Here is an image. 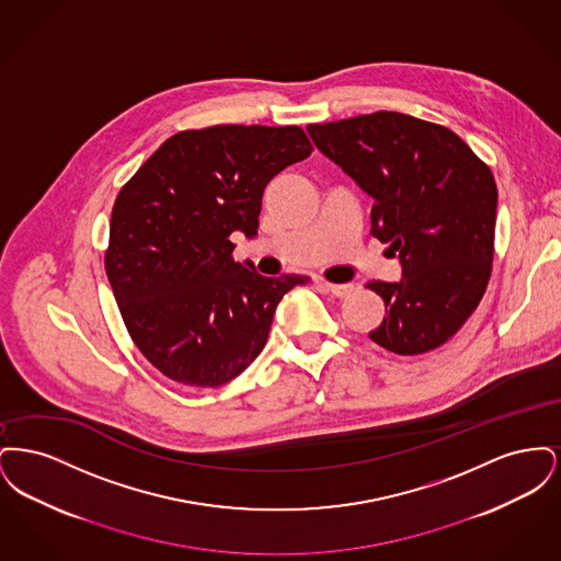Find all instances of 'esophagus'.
Wrapping results in <instances>:
<instances>
[{"mask_svg":"<svg viewBox=\"0 0 561 561\" xmlns=\"http://www.w3.org/2000/svg\"><path fill=\"white\" fill-rule=\"evenodd\" d=\"M321 288L325 293L334 294L339 298H345L348 294L355 290V284H330V282H320Z\"/></svg>","mask_w":561,"mask_h":561,"instance_id":"34e87169","label":"esophagus"}]
</instances>
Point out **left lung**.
<instances>
[{"mask_svg":"<svg viewBox=\"0 0 561 561\" xmlns=\"http://www.w3.org/2000/svg\"><path fill=\"white\" fill-rule=\"evenodd\" d=\"M307 133L374 199L370 233L400 256V282H368L385 320L368 336L398 355L444 345L478 309L494 259L499 191L453 130L376 111Z\"/></svg>","mask_w":561,"mask_h":561,"instance_id":"1","label":"left lung"}]
</instances>
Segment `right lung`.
<instances>
[{
    "label": "right lung",
    "mask_w": 561,
    "mask_h": 561,
    "mask_svg": "<svg viewBox=\"0 0 561 561\" xmlns=\"http://www.w3.org/2000/svg\"><path fill=\"white\" fill-rule=\"evenodd\" d=\"M313 151L298 126H213L170 136L122 187L105 268L134 345L174 382L220 387L265 347L273 313L305 275L236 263L263 193Z\"/></svg>",
    "instance_id": "right-lung-1"
}]
</instances>
